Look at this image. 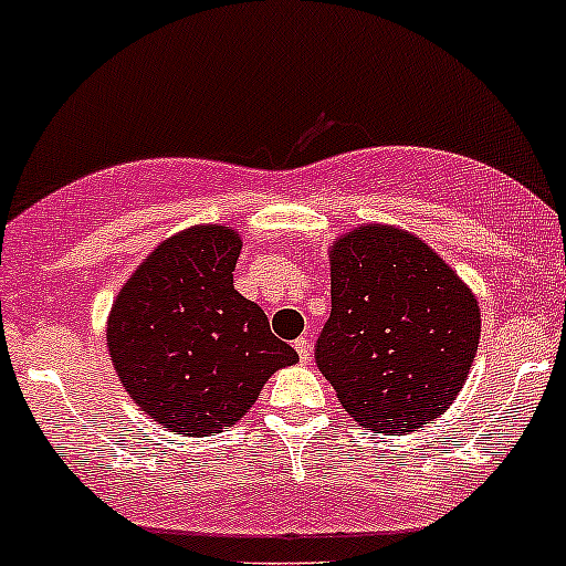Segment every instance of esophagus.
<instances>
[{
  "label": "esophagus",
  "instance_id": "obj_1",
  "mask_svg": "<svg viewBox=\"0 0 566 566\" xmlns=\"http://www.w3.org/2000/svg\"><path fill=\"white\" fill-rule=\"evenodd\" d=\"M294 348H296V354H300V361H302V364H307L310 358H313V345H310V339H307V337H300V339H296Z\"/></svg>",
  "mask_w": 566,
  "mask_h": 566
}]
</instances>
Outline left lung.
<instances>
[{"label":"left lung","instance_id":"8db88e82","mask_svg":"<svg viewBox=\"0 0 566 566\" xmlns=\"http://www.w3.org/2000/svg\"><path fill=\"white\" fill-rule=\"evenodd\" d=\"M332 315L315 348L354 421L405 434L440 418L464 388L480 307L421 237L364 223L329 245Z\"/></svg>","mask_w":566,"mask_h":566}]
</instances>
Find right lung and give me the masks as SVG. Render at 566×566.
Instances as JSON below:
<instances>
[{"label":"right lung","instance_id":"1","mask_svg":"<svg viewBox=\"0 0 566 566\" xmlns=\"http://www.w3.org/2000/svg\"><path fill=\"white\" fill-rule=\"evenodd\" d=\"M242 240L227 223L167 237L120 285L107 350L139 410L167 431L210 437L251 410L277 369L300 361L264 310L234 289Z\"/></svg>","mask_w":566,"mask_h":566}]
</instances>
